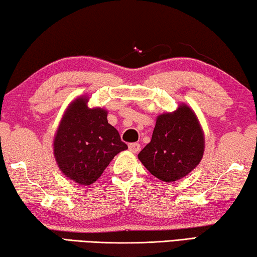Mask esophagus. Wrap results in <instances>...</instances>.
I'll list each match as a JSON object with an SVG mask.
<instances>
[{
    "label": "esophagus",
    "mask_w": 257,
    "mask_h": 257,
    "mask_svg": "<svg viewBox=\"0 0 257 257\" xmlns=\"http://www.w3.org/2000/svg\"><path fill=\"white\" fill-rule=\"evenodd\" d=\"M128 149L131 153H138V151L140 150V145H139L138 142H133V144L128 145Z\"/></svg>",
    "instance_id": "1"
}]
</instances>
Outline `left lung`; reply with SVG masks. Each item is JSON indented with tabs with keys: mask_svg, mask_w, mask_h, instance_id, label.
<instances>
[{
	"mask_svg": "<svg viewBox=\"0 0 257 257\" xmlns=\"http://www.w3.org/2000/svg\"><path fill=\"white\" fill-rule=\"evenodd\" d=\"M205 140L198 119L190 108L181 104L178 110L157 117L151 141L138 157L151 174L172 182L198 165Z\"/></svg>",
	"mask_w": 257,
	"mask_h": 257,
	"instance_id": "left-lung-1",
	"label": "left lung"
}]
</instances>
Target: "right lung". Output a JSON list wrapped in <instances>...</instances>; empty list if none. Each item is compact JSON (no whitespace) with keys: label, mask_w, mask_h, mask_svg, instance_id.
<instances>
[{"label":"right lung","mask_w":257,"mask_h":257,"mask_svg":"<svg viewBox=\"0 0 257 257\" xmlns=\"http://www.w3.org/2000/svg\"><path fill=\"white\" fill-rule=\"evenodd\" d=\"M78 98L67 109L54 138V157L62 173L82 186L95 182L111 159L127 149L107 111L90 109Z\"/></svg>","instance_id":"add662e5"}]
</instances>
